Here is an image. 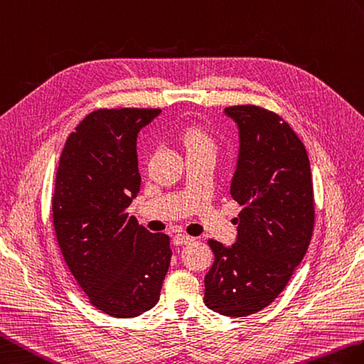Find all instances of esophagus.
<instances>
[{
    "label": "esophagus",
    "instance_id": "obj_1",
    "mask_svg": "<svg viewBox=\"0 0 364 364\" xmlns=\"http://www.w3.org/2000/svg\"><path fill=\"white\" fill-rule=\"evenodd\" d=\"M195 241V238L190 237V235H185V233H176L174 238H173V243L176 246H182V245H190Z\"/></svg>",
    "mask_w": 364,
    "mask_h": 364
}]
</instances>
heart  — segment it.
Masks as SVG:
<instances>
[{
	"label": "heart",
	"mask_w": 364,
	"mask_h": 364,
	"mask_svg": "<svg viewBox=\"0 0 364 364\" xmlns=\"http://www.w3.org/2000/svg\"><path fill=\"white\" fill-rule=\"evenodd\" d=\"M181 141L183 149L188 152H199V151H207V152H213L216 151V140L213 139V135L210 134L204 126L200 124H188L187 127H183V131L181 132Z\"/></svg>",
	"instance_id": "obj_1"
}]
</instances>
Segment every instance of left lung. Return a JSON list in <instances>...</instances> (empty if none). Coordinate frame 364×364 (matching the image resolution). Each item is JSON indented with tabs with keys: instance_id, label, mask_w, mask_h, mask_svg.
<instances>
[{
	"instance_id": "8db88e82",
	"label": "left lung",
	"mask_w": 364,
	"mask_h": 364,
	"mask_svg": "<svg viewBox=\"0 0 364 364\" xmlns=\"http://www.w3.org/2000/svg\"><path fill=\"white\" fill-rule=\"evenodd\" d=\"M240 127V157L230 195L243 207L232 247L208 240L215 262L204 302L243 318L284 291L309 249L314 228L310 160L301 139L274 112L252 104L225 107Z\"/></svg>"
}]
</instances>
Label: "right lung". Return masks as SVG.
<instances>
[{
	"label": "right lung",
	"instance_id": "add662e5",
	"mask_svg": "<svg viewBox=\"0 0 364 364\" xmlns=\"http://www.w3.org/2000/svg\"><path fill=\"white\" fill-rule=\"evenodd\" d=\"M160 109H100L68 135L53 195L55 238L96 309L134 318L152 309L171 262L166 233L129 216L140 190L136 134Z\"/></svg>",
	"mask_w": 364,
	"mask_h": 364
}]
</instances>
